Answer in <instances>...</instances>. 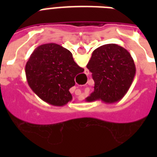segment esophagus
<instances>
[{"mask_svg":"<svg viewBox=\"0 0 157 157\" xmlns=\"http://www.w3.org/2000/svg\"><path fill=\"white\" fill-rule=\"evenodd\" d=\"M85 73H86V75H89V73H90V72H89V71H88V70H86V71H85ZM76 93H79V94H81V90H76Z\"/></svg>","mask_w":157,"mask_h":157,"instance_id":"34e87169","label":"esophagus"}]
</instances>
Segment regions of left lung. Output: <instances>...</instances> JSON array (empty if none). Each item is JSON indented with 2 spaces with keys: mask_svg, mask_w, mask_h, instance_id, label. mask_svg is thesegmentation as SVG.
Here are the masks:
<instances>
[{
  "mask_svg": "<svg viewBox=\"0 0 157 157\" xmlns=\"http://www.w3.org/2000/svg\"><path fill=\"white\" fill-rule=\"evenodd\" d=\"M86 67L94 81V90L86 98L87 102H119L129 90L136 73L130 54L116 44L103 45L94 50Z\"/></svg>",
  "mask_w": 157,
  "mask_h": 157,
  "instance_id": "1",
  "label": "left lung"
}]
</instances>
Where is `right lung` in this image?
<instances>
[{
    "mask_svg": "<svg viewBox=\"0 0 157 157\" xmlns=\"http://www.w3.org/2000/svg\"><path fill=\"white\" fill-rule=\"evenodd\" d=\"M83 71L72 54L55 43L36 48L25 67L27 81L33 92L43 101L58 107L71 101L69 89L75 86V76Z\"/></svg>",
    "mask_w": 157,
    "mask_h": 157,
    "instance_id": "right-lung-1",
    "label": "right lung"
}]
</instances>
